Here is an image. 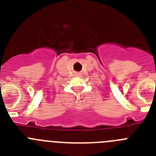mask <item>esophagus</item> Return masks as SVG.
Masks as SVG:
<instances>
[{
    "label": "esophagus",
    "mask_w": 156,
    "mask_h": 156,
    "mask_svg": "<svg viewBox=\"0 0 156 156\" xmlns=\"http://www.w3.org/2000/svg\"><path fill=\"white\" fill-rule=\"evenodd\" d=\"M81 75V74H80V73H77L76 74V76H80Z\"/></svg>",
    "instance_id": "obj_1"
}]
</instances>
